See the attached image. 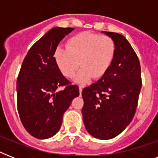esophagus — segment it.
<instances>
[{
    "label": "esophagus",
    "instance_id": "1",
    "mask_svg": "<svg viewBox=\"0 0 158 158\" xmlns=\"http://www.w3.org/2000/svg\"><path fill=\"white\" fill-rule=\"evenodd\" d=\"M79 94H82V91H83V88H82L81 86H79Z\"/></svg>",
    "mask_w": 158,
    "mask_h": 158
}]
</instances>
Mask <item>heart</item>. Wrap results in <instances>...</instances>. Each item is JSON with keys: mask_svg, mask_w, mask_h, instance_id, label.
<instances>
[{"mask_svg": "<svg viewBox=\"0 0 158 158\" xmlns=\"http://www.w3.org/2000/svg\"><path fill=\"white\" fill-rule=\"evenodd\" d=\"M115 53L114 41L107 36L84 32L69 38L67 47H57L54 60L65 77L70 78L79 64L82 65L73 78L77 84H85L94 76L100 78L107 71Z\"/></svg>", "mask_w": 158, "mask_h": 158, "instance_id": "heart-1", "label": "heart"}]
</instances>
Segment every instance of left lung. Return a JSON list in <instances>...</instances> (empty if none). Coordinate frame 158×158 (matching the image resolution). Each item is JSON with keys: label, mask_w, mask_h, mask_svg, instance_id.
<instances>
[{"label": "left lung", "mask_w": 158, "mask_h": 158, "mask_svg": "<svg viewBox=\"0 0 158 158\" xmlns=\"http://www.w3.org/2000/svg\"><path fill=\"white\" fill-rule=\"evenodd\" d=\"M114 41L115 53L107 71L82 92V115L89 135L110 139L120 135L135 115L142 81L139 60L121 34L103 32Z\"/></svg>", "instance_id": "8db88e82"}]
</instances>
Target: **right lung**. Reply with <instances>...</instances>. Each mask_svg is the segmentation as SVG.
<instances>
[{"label":"right lung","mask_w":158,"mask_h":158,"mask_svg":"<svg viewBox=\"0 0 158 158\" xmlns=\"http://www.w3.org/2000/svg\"><path fill=\"white\" fill-rule=\"evenodd\" d=\"M73 28L55 27L33 45L23 60L17 79V106L21 122L32 136L46 139L59 131L72 100L79 95L54 60L59 43ZM60 86L63 90L57 91Z\"/></svg>","instance_id":"1"}]
</instances>
